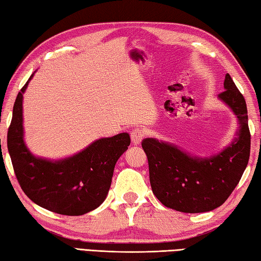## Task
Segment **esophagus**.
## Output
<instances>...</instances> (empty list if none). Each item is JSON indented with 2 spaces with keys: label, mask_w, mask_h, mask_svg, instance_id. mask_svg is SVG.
Returning <instances> with one entry per match:
<instances>
[{
  "label": "esophagus",
  "mask_w": 261,
  "mask_h": 261,
  "mask_svg": "<svg viewBox=\"0 0 261 261\" xmlns=\"http://www.w3.org/2000/svg\"><path fill=\"white\" fill-rule=\"evenodd\" d=\"M145 137V132L144 130L139 129V127H137V129H134L131 131V141L134 145H139L141 141H143Z\"/></svg>",
  "instance_id": "obj_1"
}]
</instances>
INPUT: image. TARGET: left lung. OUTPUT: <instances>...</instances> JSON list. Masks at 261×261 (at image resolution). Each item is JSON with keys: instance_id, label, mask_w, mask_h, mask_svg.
I'll use <instances>...</instances> for the list:
<instances>
[{"instance_id": "1", "label": "left lung", "mask_w": 261, "mask_h": 261, "mask_svg": "<svg viewBox=\"0 0 261 261\" xmlns=\"http://www.w3.org/2000/svg\"><path fill=\"white\" fill-rule=\"evenodd\" d=\"M219 94L238 121L236 137L220 153L197 156L155 138L143 140L152 191L168 208L183 213L210 212L223 204L240 182L250 158L251 135L244 96L227 73Z\"/></svg>"}]
</instances>
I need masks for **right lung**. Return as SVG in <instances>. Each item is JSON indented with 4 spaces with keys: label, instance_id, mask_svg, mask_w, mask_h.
<instances>
[{
    "label": "right lung",
    "instance_id": "1",
    "mask_svg": "<svg viewBox=\"0 0 261 261\" xmlns=\"http://www.w3.org/2000/svg\"><path fill=\"white\" fill-rule=\"evenodd\" d=\"M17 95L8 130V151L21 189L31 200L50 212L83 215L95 210L107 197L115 165L130 145L126 132L101 138L72 156L50 160L33 155L25 145L23 94Z\"/></svg>",
    "mask_w": 261,
    "mask_h": 261
}]
</instances>
